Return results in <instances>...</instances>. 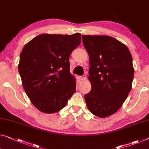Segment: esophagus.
<instances>
[{"label":"esophagus","instance_id":"esophagus-1","mask_svg":"<svg viewBox=\"0 0 149 149\" xmlns=\"http://www.w3.org/2000/svg\"><path fill=\"white\" fill-rule=\"evenodd\" d=\"M86 75L85 74H84V75H82V76H81V77H80V79L81 80V81H84V80L86 79Z\"/></svg>","mask_w":149,"mask_h":149}]
</instances>
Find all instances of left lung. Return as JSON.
Masks as SVG:
<instances>
[{
	"instance_id": "obj_1",
	"label": "left lung",
	"mask_w": 149,
	"mask_h": 149,
	"mask_svg": "<svg viewBox=\"0 0 149 149\" xmlns=\"http://www.w3.org/2000/svg\"><path fill=\"white\" fill-rule=\"evenodd\" d=\"M82 42L91 66V90L84 100L94 115L107 117L120 109L131 90L134 72L131 54L112 36L82 35Z\"/></svg>"
}]
</instances>
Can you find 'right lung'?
I'll return each mask as SVG.
<instances>
[{"label": "right lung", "instance_id": "1", "mask_svg": "<svg viewBox=\"0 0 149 149\" xmlns=\"http://www.w3.org/2000/svg\"><path fill=\"white\" fill-rule=\"evenodd\" d=\"M81 35L41 34L24 45L18 66L30 100L42 113L63 109L76 91L70 72V54L80 45Z\"/></svg>", "mask_w": 149, "mask_h": 149}]
</instances>
